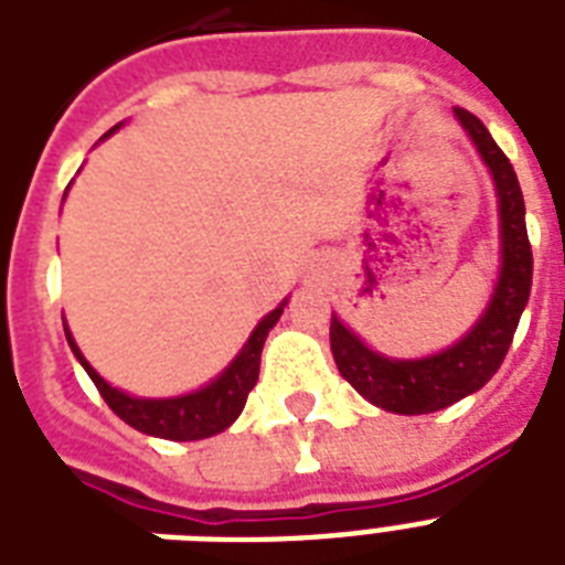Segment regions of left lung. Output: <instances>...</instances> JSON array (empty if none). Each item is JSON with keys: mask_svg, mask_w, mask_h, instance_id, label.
<instances>
[{"mask_svg": "<svg viewBox=\"0 0 565 565\" xmlns=\"http://www.w3.org/2000/svg\"><path fill=\"white\" fill-rule=\"evenodd\" d=\"M455 117L475 140L499 190L501 278L487 313L460 343L422 361L381 358L366 349L361 337H354L340 319L331 317V352H334L340 375L375 407L407 413V416L443 411L448 404L481 390L499 372L513 343L519 317L531 296V278H534V255H531V239L525 228V199H522L513 163L475 114L455 108Z\"/></svg>", "mask_w": 565, "mask_h": 565, "instance_id": "8db88e82", "label": "left lung"}]
</instances>
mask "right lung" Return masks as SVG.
Returning a JSON list of instances; mask_svg holds the SVG:
<instances>
[{
	"label": "right lung",
	"instance_id": "1",
	"mask_svg": "<svg viewBox=\"0 0 565 565\" xmlns=\"http://www.w3.org/2000/svg\"><path fill=\"white\" fill-rule=\"evenodd\" d=\"M287 305V301H284ZM281 308H275L269 317L260 319V326L252 331L248 343L243 345V352L234 358L228 370L222 372L213 384H207L199 393L181 395V398H131V395L119 393L108 381H102L96 375L90 363L84 361L78 345L73 343V337L66 331V343L75 352V358L82 361V366L87 370V375L93 377V384L99 390V395L108 402V407L117 413L119 419L128 422L131 428L143 430V434H152V437L161 439H179V443H188V439H204L220 434L237 419L243 407H246V398L252 393V386L257 384V372H260V352H264L266 334L269 328L278 322V317L284 313Z\"/></svg>",
	"mask_w": 565,
	"mask_h": 565
}]
</instances>
